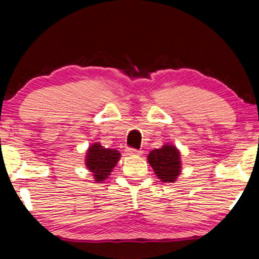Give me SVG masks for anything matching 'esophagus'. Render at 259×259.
<instances>
[{
  "instance_id": "34e87169",
  "label": "esophagus",
  "mask_w": 259,
  "mask_h": 259,
  "mask_svg": "<svg viewBox=\"0 0 259 259\" xmlns=\"http://www.w3.org/2000/svg\"><path fill=\"white\" fill-rule=\"evenodd\" d=\"M126 154L127 155H140L141 154V151L134 150V148H127Z\"/></svg>"
}]
</instances>
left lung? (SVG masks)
Here are the masks:
<instances>
[{"instance_id":"left-lung-1","label":"left lung","mask_w":259,"mask_h":259,"mask_svg":"<svg viewBox=\"0 0 259 259\" xmlns=\"http://www.w3.org/2000/svg\"><path fill=\"white\" fill-rule=\"evenodd\" d=\"M147 160L159 179L164 183H175L182 172L180 152L173 145H164L148 154Z\"/></svg>"}]
</instances>
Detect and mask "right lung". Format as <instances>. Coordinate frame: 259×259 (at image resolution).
Wrapping results in <instances>:
<instances>
[{"instance_id":"obj_1","label":"right lung","mask_w":259,"mask_h":259,"mask_svg":"<svg viewBox=\"0 0 259 259\" xmlns=\"http://www.w3.org/2000/svg\"><path fill=\"white\" fill-rule=\"evenodd\" d=\"M119 151L105 148L99 143L92 144L86 153V166L95 182H102L111 175L120 159Z\"/></svg>"}]
</instances>
